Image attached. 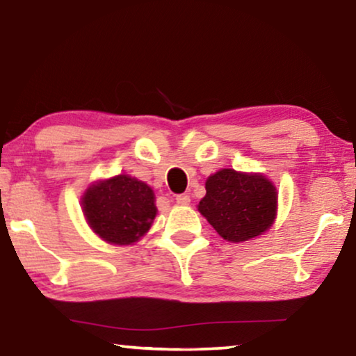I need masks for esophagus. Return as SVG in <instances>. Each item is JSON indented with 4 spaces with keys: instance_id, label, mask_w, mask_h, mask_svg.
<instances>
[{
    "instance_id": "34e87169",
    "label": "esophagus",
    "mask_w": 356,
    "mask_h": 356,
    "mask_svg": "<svg viewBox=\"0 0 356 356\" xmlns=\"http://www.w3.org/2000/svg\"><path fill=\"white\" fill-rule=\"evenodd\" d=\"M175 201H177L179 206H188L191 199H189L188 194H178V196H175Z\"/></svg>"
}]
</instances>
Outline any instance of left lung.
Here are the masks:
<instances>
[{
    "instance_id": "left-lung-1",
    "label": "left lung",
    "mask_w": 356,
    "mask_h": 356,
    "mask_svg": "<svg viewBox=\"0 0 356 356\" xmlns=\"http://www.w3.org/2000/svg\"><path fill=\"white\" fill-rule=\"evenodd\" d=\"M197 211L223 240L248 241L269 230L277 213V189L261 173L223 168L206 181Z\"/></svg>"
}]
</instances>
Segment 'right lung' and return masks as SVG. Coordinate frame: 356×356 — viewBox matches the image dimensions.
I'll return each instance as SVG.
<instances>
[{
	"instance_id": "1",
	"label": "right lung",
	"mask_w": 356,
	"mask_h": 356,
	"mask_svg": "<svg viewBox=\"0 0 356 356\" xmlns=\"http://www.w3.org/2000/svg\"><path fill=\"white\" fill-rule=\"evenodd\" d=\"M82 211L92 230L111 245H133L157 216L152 188L128 175L90 184L82 196Z\"/></svg>"
}]
</instances>
